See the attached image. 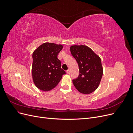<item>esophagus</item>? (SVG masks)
<instances>
[{"label": "esophagus", "mask_w": 133, "mask_h": 133, "mask_svg": "<svg viewBox=\"0 0 133 133\" xmlns=\"http://www.w3.org/2000/svg\"><path fill=\"white\" fill-rule=\"evenodd\" d=\"M66 73L68 74H69L71 73V71L69 70V69H68V70L66 71Z\"/></svg>", "instance_id": "34e87169"}]
</instances>
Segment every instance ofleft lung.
<instances>
[{
    "label": "left lung",
    "mask_w": 133,
    "mask_h": 133,
    "mask_svg": "<svg viewBox=\"0 0 133 133\" xmlns=\"http://www.w3.org/2000/svg\"><path fill=\"white\" fill-rule=\"evenodd\" d=\"M70 50L79 68V76L73 80V85L81 93H92L98 87L102 76L101 59L87 46H72Z\"/></svg>",
    "instance_id": "1"
}]
</instances>
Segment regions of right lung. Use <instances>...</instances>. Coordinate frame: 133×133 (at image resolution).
Listing matches in <instances>:
<instances>
[{
	"label": "right lung",
	"instance_id": "obj_1",
	"mask_svg": "<svg viewBox=\"0 0 133 133\" xmlns=\"http://www.w3.org/2000/svg\"><path fill=\"white\" fill-rule=\"evenodd\" d=\"M63 46L46 43L40 45L32 54V74L33 82L37 88L44 91L54 88L66 74L61 68L58 55Z\"/></svg>",
	"mask_w": 133,
	"mask_h": 133
}]
</instances>
